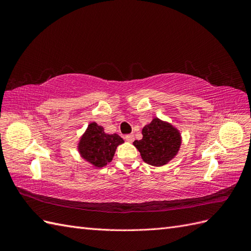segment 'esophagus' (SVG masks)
I'll use <instances>...</instances> for the list:
<instances>
[{
    "instance_id": "34e87169",
    "label": "esophagus",
    "mask_w": 251,
    "mask_h": 251,
    "mask_svg": "<svg viewBox=\"0 0 251 251\" xmlns=\"http://www.w3.org/2000/svg\"><path fill=\"white\" fill-rule=\"evenodd\" d=\"M125 139H126L127 142H133V141H134V135H132V134L126 135V136H125Z\"/></svg>"
}]
</instances>
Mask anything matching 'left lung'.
Instances as JSON below:
<instances>
[{"label": "left lung", "mask_w": 251, "mask_h": 251, "mask_svg": "<svg viewBox=\"0 0 251 251\" xmlns=\"http://www.w3.org/2000/svg\"><path fill=\"white\" fill-rule=\"evenodd\" d=\"M142 139L135 140L143 161L161 166L176 156L181 146V136L176 127L164 121L154 118L142 128Z\"/></svg>", "instance_id": "left-lung-1"}]
</instances>
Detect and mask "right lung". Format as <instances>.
I'll return each mask as SVG.
<instances>
[{
    "label": "right lung",
    "instance_id": "add662e5",
    "mask_svg": "<svg viewBox=\"0 0 251 251\" xmlns=\"http://www.w3.org/2000/svg\"><path fill=\"white\" fill-rule=\"evenodd\" d=\"M124 139L117 134H105L103 127L92 123L88 126L86 133L78 144L81 157L96 168H102L112 161L117 146Z\"/></svg>",
    "mask_w": 251,
    "mask_h": 251
}]
</instances>
